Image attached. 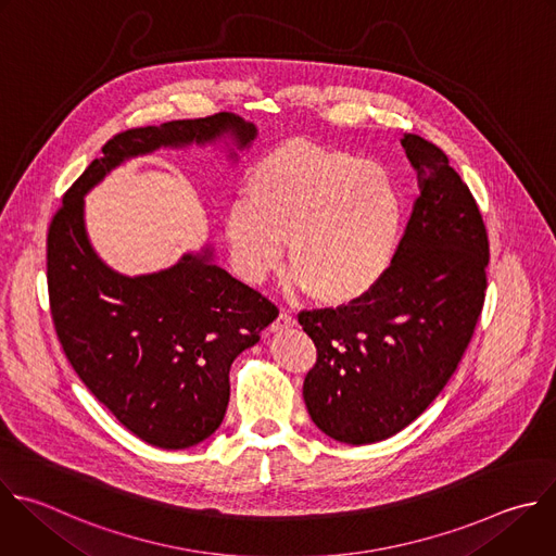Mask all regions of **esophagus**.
Masks as SVG:
<instances>
[{"label":"esophagus","instance_id":"obj_1","mask_svg":"<svg viewBox=\"0 0 556 556\" xmlns=\"http://www.w3.org/2000/svg\"><path fill=\"white\" fill-rule=\"evenodd\" d=\"M296 320H294V316L290 314V312H279V316L273 320V325H270V329L273 331H281V329H288V327H292Z\"/></svg>","mask_w":556,"mask_h":556}]
</instances>
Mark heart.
Here are the masks:
<instances>
[{"label": "heart", "mask_w": 556, "mask_h": 556, "mask_svg": "<svg viewBox=\"0 0 556 556\" xmlns=\"http://www.w3.org/2000/svg\"><path fill=\"white\" fill-rule=\"evenodd\" d=\"M249 197L225 214L236 275L260 286L279 268L290 240L288 283L329 307L349 305L384 277L402 231L393 176L353 154L288 141L249 174Z\"/></svg>", "instance_id": "1"}]
</instances>
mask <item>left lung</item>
<instances>
[{
    "label": "left lung",
    "mask_w": 556,
    "mask_h": 556,
    "mask_svg": "<svg viewBox=\"0 0 556 556\" xmlns=\"http://www.w3.org/2000/svg\"><path fill=\"white\" fill-rule=\"evenodd\" d=\"M421 194L380 283L299 312L316 362L303 400L327 437L366 445L410 426L454 376L484 305L489 236L480 207L432 141L402 139Z\"/></svg>",
    "instance_id": "8db88e82"
}]
</instances>
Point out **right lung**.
<instances>
[{"instance_id":"1","label":"right lung","mask_w":556,"mask_h":556,"mask_svg":"<svg viewBox=\"0 0 556 556\" xmlns=\"http://www.w3.org/2000/svg\"><path fill=\"white\" fill-rule=\"evenodd\" d=\"M227 130L240 146L255 137V126L231 113L117 132L65 192L48 229L50 312L72 368L126 430L163 450L192 447L218 430L231 362L279 309L212 264L210 251L135 279L109 270L87 242L83 194L128 156Z\"/></svg>"}]
</instances>
